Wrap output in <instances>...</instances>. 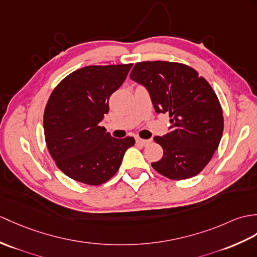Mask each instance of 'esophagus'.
I'll use <instances>...</instances> for the list:
<instances>
[{
    "mask_svg": "<svg viewBox=\"0 0 257 257\" xmlns=\"http://www.w3.org/2000/svg\"><path fill=\"white\" fill-rule=\"evenodd\" d=\"M136 142L138 143L140 146H148L149 143H151V139H140V138H137Z\"/></svg>",
    "mask_w": 257,
    "mask_h": 257,
    "instance_id": "1",
    "label": "esophagus"
}]
</instances>
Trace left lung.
I'll use <instances>...</instances> for the list:
<instances>
[{"label":"left lung","instance_id":"8db88e82","mask_svg":"<svg viewBox=\"0 0 257 257\" xmlns=\"http://www.w3.org/2000/svg\"><path fill=\"white\" fill-rule=\"evenodd\" d=\"M130 79L146 87L158 114L171 118L169 133L153 139L164 153L152 168L171 180L199 174L223 133L222 109L209 83L188 65L168 61L136 63Z\"/></svg>","mask_w":257,"mask_h":257}]
</instances>
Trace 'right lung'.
I'll use <instances>...</instances> for the list:
<instances>
[{"mask_svg":"<svg viewBox=\"0 0 257 257\" xmlns=\"http://www.w3.org/2000/svg\"><path fill=\"white\" fill-rule=\"evenodd\" d=\"M133 64L89 65L74 71L53 89L46 105L44 130L52 159L76 182L97 185L119 170L133 137L112 138L100 127L109 97L122 85Z\"/></svg>","mask_w":257,"mask_h":257,"instance_id":"right-lung-1","label":"right lung"}]
</instances>
